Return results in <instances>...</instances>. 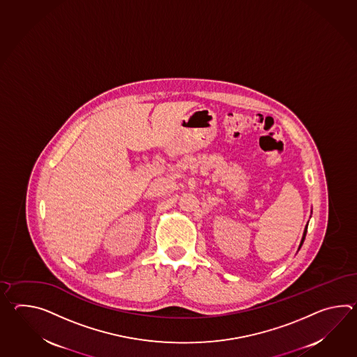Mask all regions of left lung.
Wrapping results in <instances>:
<instances>
[{"label":"left lung","mask_w":357,"mask_h":357,"mask_svg":"<svg viewBox=\"0 0 357 357\" xmlns=\"http://www.w3.org/2000/svg\"><path fill=\"white\" fill-rule=\"evenodd\" d=\"M306 231H307V225H306V228H305V231H303V237H302L301 245H300V247L302 246V243H303V241H305V237H306Z\"/></svg>","instance_id":"1"}]
</instances>
